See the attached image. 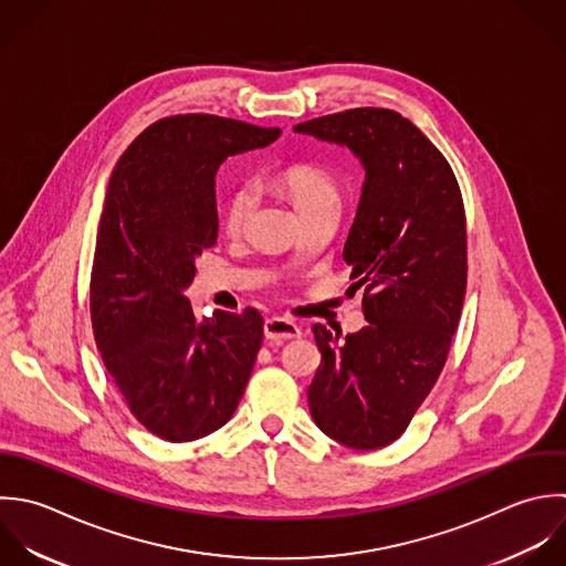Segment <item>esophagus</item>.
<instances>
[{
    "label": "esophagus",
    "instance_id": "1",
    "mask_svg": "<svg viewBox=\"0 0 566 566\" xmlns=\"http://www.w3.org/2000/svg\"><path fill=\"white\" fill-rule=\"evenodd\" d=\"M264 335L273 342H286L302 337V328L286 317H271L264 322Z\"/></svg>",
    "mask_w": 566,
    "mask_h": 566
}]
</instances>
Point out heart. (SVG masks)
<instances>
[{
  "label": "heart",
  "mask_w": 566,
  "mask_h": 566,
  "mask_svg": "<svg viewBox=\"0 0 566 566\" xmlns=\"http://www.w3.org/2000/svg\"><path fill=\"white\" fill-rule=\"evenodd\" d=\"M273 187L297 209L300 216L317 207L339 202V185L335 176L315 163H293L282 167L273 176ZM251 209H253L251 189L249 187L235 189L224 202L222 229L231 235L238 233L247 222Z\"/></svg>",
  "instance_id": "1"
}]
</instances>
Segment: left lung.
<instances>
[{"label": "left lung", "instance_id": "8db88e82", "mask_svg": "<svg viewBox=\"0 0 566 566\" xmlns=\"http://www.w3.org/2000/svg\"><path fill=\"white\" fill-rule=\"evenodd\" d=\"M295 132L348 145L366 182L344 247L350 289H364V331L315 324L322 364L308 386L317 428L353 450L397 441L434 388L468 289V227L448 158L406 116L355 107Z\"/></svg>", "mask_w": 566, "mask_h": 566}]
</instances>
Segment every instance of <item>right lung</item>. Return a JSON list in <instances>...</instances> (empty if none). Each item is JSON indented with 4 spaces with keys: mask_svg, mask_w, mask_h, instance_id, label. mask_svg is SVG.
Here are the masks:
<instances>
[{
    "mask_svg": "<svg viewBox=\"0 0 566 566\" xmlns=\"http://www.w3.org/2000/svg\"><path fill=\"white\" fill-rule=\"evenodd\" d=\"M280 134L216 114L165 116L132 140L107 182L90 273L94 342L134 419L163 441L222 428L251 377L260 311H216L200 324L182 291L218 238L220 163Z\"/></svg>",
    "mask_w": 566,
    "mask_h": 566,
    "instance_id": "1",
    "label": "right lung"
}]
</instances>
